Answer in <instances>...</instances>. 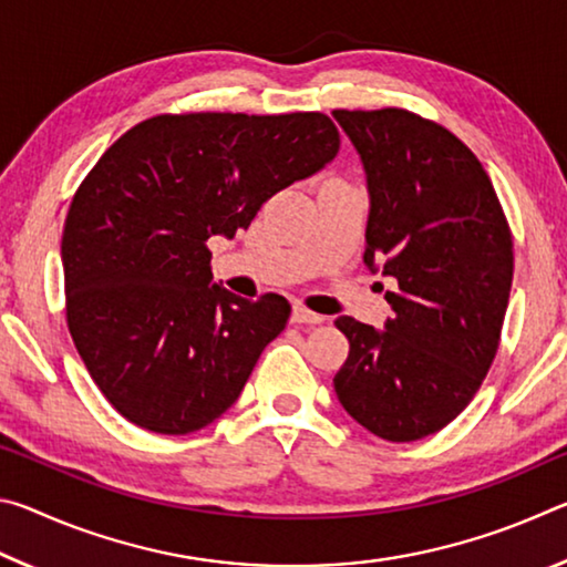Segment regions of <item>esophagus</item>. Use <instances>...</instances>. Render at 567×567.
I'll list each match as a JSON object with an SVG mask.
<instances>
[{
    "instance_id": "34e87169",
    "label": "esophagus",
    "mask_w": 567,
    "mask_h": 567,
    "mask_svg": "<svg viewBox=\"0 0 567 567\" xmlns=\"http://www.w3.org/2000/svg\"><path fill=\"white\" fill-rule=\"evenodd\" d=\"M292 322L295 324H320V322H324V318L318 312L307 310L305 305H295L292 307Z\"/></svg>"
}]
</instances>
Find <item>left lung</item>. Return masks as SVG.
Here are the masks:
<instances>
[{
	"label": "left lung",
	"mask_w": 567,
	"mask_h": 567,
	"mask_svg": "<svg viewBox=\"0 0 567 567\" xmlns=\"http://www.w3.org/2000/svg\"><path fill=\"white\" fill-rule=\"evenodd\" d=\"M368 172L364 262L395 277L385 330L334 320L350 354L342 408L412 443L463 412L495 360L513 285V233L480 159L443 124L400 107L334 110Z\"/></svg>",
	"instance_id": "1"
}]
</instances>
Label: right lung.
I'll return each instance as SVG.
<instances>
[{"instance_id":"1","label":"right lung","mask_w":567,"mask_h":567,"mask_svg":"<svg viewBox=\"0 0 567 567\" xmlns=\"http://www.w3.org/2000/svg\"><path fill=\"white\" fill-rule=\"evenodd\" d=\"M338 150L322 112H189L134 124L97 159L64 219V315L124 420L187 435L239 398L290 302L209 285L207 239L247 229Z\"/></svg>"}]
</instances>
